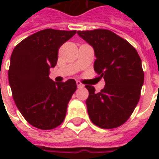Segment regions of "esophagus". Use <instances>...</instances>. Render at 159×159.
Here are the masks:
<instances>
[{"instance_id": "1", "label": "esophagus", "mask_w": 159, "mask_h": 159, "mask_svg": "<svg viewBox=\"0 0 159 159\" xmlns=\"http://www.w3.org/2000/svg\"><path fill=\"white\" fill-rule=\"evenodd\" d=\"M76 86H77V88H78V89H80V88H83V87H84V85H83V83H80L79 81H76Z\"/></svg>"}]
</instances>
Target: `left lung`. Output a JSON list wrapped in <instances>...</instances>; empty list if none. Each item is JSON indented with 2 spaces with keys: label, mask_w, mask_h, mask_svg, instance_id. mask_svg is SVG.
<instances>
[{
  "label": "left lung",
  "mask_w": 159,
  "mask_h": 159,
  "mask_svg": "<svg viewBox=\"0 0 159 159\" xmlns=\"http://www.w3.org/2000/svg\"><path fill=\"white\" fill-rule=\"evenodd\" d=\"M92 46L96 59L94 70L106 85L99 93L86 85L89 118L101 129H114L129 119L139 102L144 83L141 59L133 46L108 30L77 31Z\"/></svg>",
  "instance_id": "obj_1"
}]
</instances>
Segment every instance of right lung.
I'll return each mask as SVG.
<instances>
[{"instance_id": "obj_1", "label": "right lung", "mask_w": 159, "mask_h": 159, "mask_svg": "<svg viewBox=\"0 0 159 159\" xmlns=\"http://www.w3.org/2000/svg\"><path fill=\"white\" fill-rule=\"evenodd\" d=\"M76 30L46 29L28 36L12 51L8 81L18 109L25 120L40 129H52L65 119L76 83L74 79L56 83L49 70L58 60L60 46Z\"/></svg>"}]
</instances>
